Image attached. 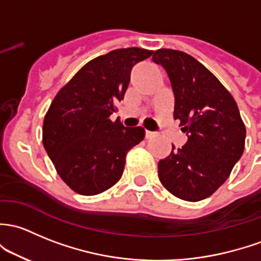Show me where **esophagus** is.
<instances>
[{
	"label": "esophagus",
	"instance_id": "1",
	"mask_svg": "<svg viewBox=\"0 0 261 261\" xmlns=\"http://www.w3.org/2000/svg\"><path fill=\"white\" fill-rule=\"evenodd\" d=\"M155 135H156V133H153V131H149V130L145 131V138H146V139L155 138Z\"/></svg>",
	"mask_w": 261,
	"mask_h": 261
}]
</instances>
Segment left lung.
I'll return each mask as SVG.
<instances>
[{
  "mask_svg": "<svg viewBox=\"0 0 261 261\" xmlns=\"http://www.w3.org/2000/svg\"><path fill=\"white\" fill-rule=\"evenodd\" d=\"M152 61L166 71L175 97L174 119L188 141L159 161V179L172 195L200 201L229 177L245 145V125L234 97L196 59L160 48Z\"/></svg>",
  "mask_w": 261,
  "mask_h": 261,
  "instance_id": "obj_1",
  "label": "left lung"
}]
</instances>
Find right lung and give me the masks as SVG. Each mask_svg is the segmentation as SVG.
<instances>
[{
  "label": "right lung",
  "mask_w": 261,
  "mask_h": 261,
  "mask_svg": "<svg viewBox=\"0 0 261 261\" xmlns=\"http://www.w3.org/2000/svg\"><path fill=\"white\" fill-rule=\"evenodd\" d=\"M153 51L119 48L87 62L65 85L43 120L42 142L60 177L77 194L96 195L121 177L126 153L142 141V127L110 115L121 101L138 62Z\"/></svg>",
  "instance_id": "add662e5"
}]
</instances>
